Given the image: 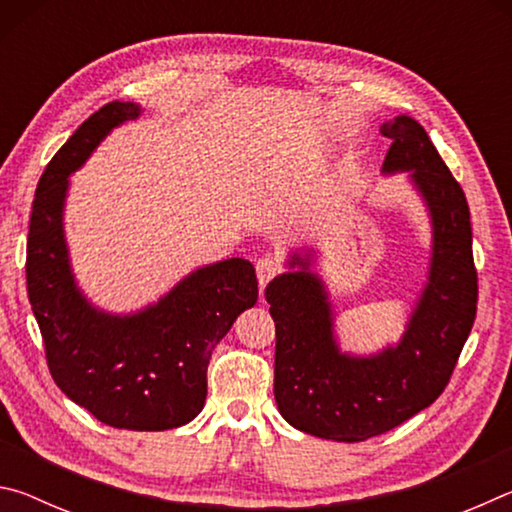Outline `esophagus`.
<instances>
[{"label":"esophagus","mask_w":512,"mask_h":512,"mask_svg":"<svg viewBox=\"0 0 512 512\" xmlns=\"http://www.w3.org/2000/svg\"><path fill=\"white\" fill-rule=\"evenodd\" d=\"M257 280H259V289H264L268 282L273 280V277L280 273V262H277L275 257L266 255L262 259H257Z\"/></svg>","instance_id":"34e87169"}]
</instances>
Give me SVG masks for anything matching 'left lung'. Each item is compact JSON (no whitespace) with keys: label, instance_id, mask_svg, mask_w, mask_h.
I'll return each instance as SVG.
<instances>
[{"label":"left lung","instance_id":"8db88e82","mask_svg":"<svg viewBox=\"0 0 512 512\" xmlns=\"http://www.w3.org/2000/svg\"><path fill=\"white\" fill-rule=\"evenodd\" d=\"M393 144L384 176L406 173L431 225L427 282L397 343L370 354L341 348L336 311L314 271L316 250H291L287 271L266 287L275 320V402L291 427L361 443L427 409L445 391L476 316L472 225L461 185L409 115L384 126Z\"/></svg>","mask_w":512,"mask_h":512}]
</instances>
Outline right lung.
Wrapping results in <instances>:
<instances>
[{
	"instance_id": "add662e5",
	"label": "right lung",
	"mask_w": 512,
	"mask_h": 512,
	"mask_svg": "<svg viewBox=\"0 0 512 512\" xmlns=\"http://www.w3.org/2000/svg\"><path fill=\"white\" fill-rule=\"evenodd\" d=\"M142 112L133 101L106 103L47 164L29 223L27 289L60 391L108 427L164 431L203 411L212 350L257 302V277L248 259L230 257L194 268L164 296L128 314L101 309L85 296L65 237L69 176L112 128Z\"/></svg>"
}]
</instances>
